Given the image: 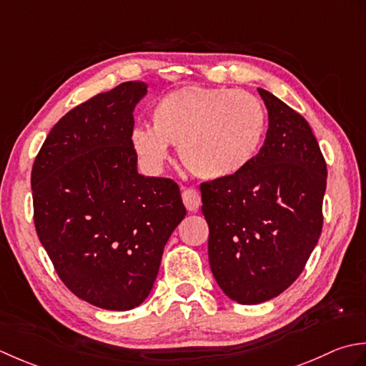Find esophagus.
<instances>
[{
    "mask_svg": "<svg viewBox=\"0 0 366 366\" xmlns=\"http://www.w3.org/2000/svg\"><path fill=\"white\" fill-rule=\"evenodd\" d=\"M182 197H183V204L184 207L188 208L189 212H197L200 202H202V199H200V192L194 188H183L182 189Z\"/></svg>",
    "mask_w": 366,
    "mask_h": 366,
    "instance_id": "esophagus-1",
    "label": "esophagus"
}]
</instances>
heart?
I'll use <instances>...</instances> for the list:
<instances>
[{"label": "heart", "mask_w": 366, "mask_h": 366, "mask_svg": "<svg viewBox=\"0 0 366 366\" xmlns=\"http://www.w3.org/2000/svg\"><path fill=\"white\" fill-rule=\"evenodd\" d=\"M152 129L139 126L131 145L142 164L159 172L169 145L183 166L204 180H221L254 158L267 128V112L254 94L232 88H186L169 93L152 109Z\"/></svg>", "instance_id": "obj_1"}]
</instances>
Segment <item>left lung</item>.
Segmentation results:
<instances>
[{
    "label": "left lung",
    "mask_w": 366,
    "mask_h": 366,
    "mask_svg": "<svg viewBox=\"0 0 366 366\" xmlns=\"http://www.w3.org/2000/svg\"><path fill=\"white\" fill-rule=\"evenodd\" d=\"M257 89L268 110L262 148L238 174L200 184L213 277L242 305L270 300L300 277L322 230L327 186L308 122Z\"/></svg>",
    "instance_id": "8db88e82"
}]
</instances>
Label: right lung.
<instances>
[{
    "instance_id": "obj_1",
    "label": "right lung",
    "mask_w": 366,
    "mask_h": 366,
    "mask_svg": "<svg viewBox=\"0 0 366 366\" xmlns=\"http://www.w3.org/2000/svg\"><path fill=\"white\" fill-rule=\"evenodd\" d=\"M147 86L124 81L69 110L31 170L34 227L59 280L110 311L148 297L186 214L174 180L137 172L132 112Z\"/></svg>"
}]
</instances>
